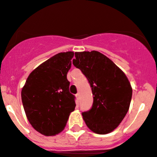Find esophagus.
<instances>
[{"label":"esophagus","instance_id":"1","mask_svg":"<svg viewBox=\"0 0 157 157\" xmlns=\"http://www.w3.org/2000/svg\"><path fill=\"white\" fill-rule=\"evenodd\" d=\"M76 97H77V100H78V101H79V100H80V94H76Z\"/></svg>","mask_w":157,"mask_h":157}]
</instances>
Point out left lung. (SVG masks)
Instances as JSON below:
<instances>
[{"instance_id": "1", "label": "left lung", "mask_w": 157, "mask_h": 157, "mask_svg": "<svg viewBox=\"0 0 157 157\" xmlns=\"http://www.w3.org/2000/svg\"><path fill=\"white\" fill-rule=\"evenodd\" d=\"M73 64L86 77L94 96L91 109L82 113L85 124L95 133H110L130 107L133 90L127 76L110 59L96 51L76 52Z\"/></svg>"}]
</instances>
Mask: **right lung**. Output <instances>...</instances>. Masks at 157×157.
Returning <instances> with one entry per match:
<instances>
[{
  "label": "right lung",
  "mask_w": 157,
  "mask_h": 157,
  "mask_svg": "<svg viewBox=\"0 0 157 157\" xmlns=\"http://www.w3.org/2000/svg\"><path fill=\"white\" fill-rule=\"evenodd\" d=\"M72 51L59 53L33 70L21 90L27 120L44 136H54L64 129L76 106L70 93L67 74L71 67Z\"/></svg>",
  "instance_id": "right-lung-1"
}]
</instances>
